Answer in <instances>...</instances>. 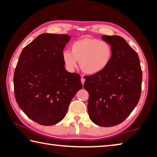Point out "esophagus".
<instances>
[{
	"label": "esophagus",
	"instance_id": "esophagus-1",
	"mask_svg": "<svg viewBox=\"0 0 157 157\" xmlns=\"http://www.w3.org/2000/svg\"><path fill=\"white\" fill-rule=\"evenodd\" d=\"M81 82H82V84H84V82H85V79H84L82 76L81 77Z\"/></svg>",
	"mask_w": 157,
	"mask_h": 157
}]
</instances>
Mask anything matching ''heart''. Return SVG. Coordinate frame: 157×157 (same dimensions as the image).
<instances>
[{"label":"heart","mask_w":157,"mask_h":157,"mask_svg":"<svg viewBox=\"0 0 157 157\" xmlns=\"http://www.w3.org/2000/svg\"><path fill=\"white\" fill-rule=\"evenodd\" d=\"M113 51L107 42L98 39L83 38L73 42L71 52H62V59L66 69L74 71L78 62L81 70L88 75H95L107 67L112 59Z\"/></svg>","instance_id":"1"}]
</instances>
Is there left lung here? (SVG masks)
Listing matches in <instances>:
<instances>
[{
	"instance_id": "8db88e82",
	"label": "left lung",
	"mask_w": 157,
	"mask_h": 157,
	"mask_svg": "<svg viewBox=\"0 0 157 157\" xmlns=\"http://www.w3.org/2000/svg\"><path fill=\"white\" fill-rule=\"evenodd\" d=\"M112 48V59L104 71L86 76L88 112L95 124L111 127L121 123L139 102L142 70L136 52L120 36L102 35Z\"/></svg>"
}]
</instances>
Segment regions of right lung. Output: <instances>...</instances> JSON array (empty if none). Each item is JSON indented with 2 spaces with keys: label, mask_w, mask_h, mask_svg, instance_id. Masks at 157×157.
<instances>
[{
  "label": "right lung",
  "mask_w": 157,
  "mask_h": 157,
  "mask_svg": "<svg viewBox=\"0 0 157 157\" xmlns=\"http://www.w3.org/2000/svg\"><path fill=\"white\" fill-rule=\"evenodd\" d=\"M71 37L44 33L21 52L14 75V95L26 116L41 125L64 118L74 95L82 88L80 76L65 69L62 52Z\"/></svg>",
  "instance_id": "add662e5"
}]
</instances>
